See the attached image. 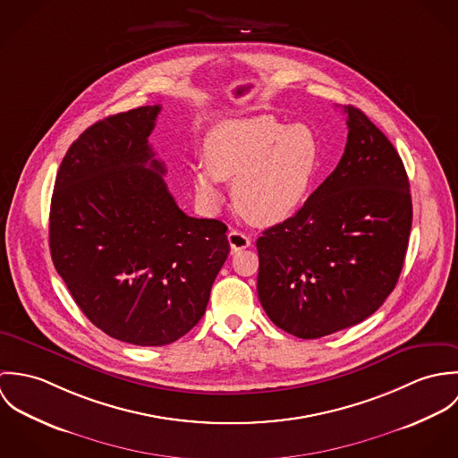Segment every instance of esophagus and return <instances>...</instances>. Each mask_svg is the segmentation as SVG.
Wrapping results in <instances>:
<instances>
[{"label":"esophagus","instance_id":"1","mask_svg":"<svg viewBox=\"0 0 458 458\" xmlns=\"http://www.w3.org/2000/svg\"><path fill=\"white\" fill-rule=\"evenodd\" d=\"M227 240H229V245H231L233 252L243 250V249L250 247V243H252L250 238H249L245 233H242V231H231V233L227 234Z\"/></svg>","mask_w":458,"mask_h":458}]
</instances>
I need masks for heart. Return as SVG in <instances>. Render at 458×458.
<instances>
[{"instance_id":"heart-1","label":"heart","mask_w":458,"mask_h":458,"mask_svg":"<svg viewBox=\"0 0 458 458\" xmlns=\"http://www.w3.org/2000/svg\"><path fill=\"white\" fill-rule=\"evenodd\" d=\"M206 169L194 173L197 196L216 208L218 180L234 182L233 200L250 222L267 225L291 216L305 200L319 165V140L307 125L271 116L227 122L204 142Z\"/></svg>"}]
</instances>
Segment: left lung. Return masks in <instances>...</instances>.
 <instances>
[{
  "label": "left lung",
  "mask_w": 458,
  "mask_h": 458,
  "mask_svg": "<svg viewBox=\"0 0 458 458\" xmlns=\"http://www.w3.org/2000/svg\"><path fill=\"white\" fill-rule=\"evenodd\" d=\"M335 171L258 240V294L267 318L319 338L372 316L400 276L412 224L409 180L388 137L347 106Z\"/></svg>",
  "instance_id": "obj_1"
}]
</instances>
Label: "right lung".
<instances>
[{"instance_id":"right-lung-1","label":"right lung","mask_w":458,"mask_h":458,"mask_svg":"<svg viewBox=\"0 0 458 458\" xmlns=\"http://www.w3.org/2000/svg\"><path fill=\"white\" fill-rule=\"evenodd\" d=\"M160 106L82 131L60 165L49 216L56 271L82 314L133 345H167L196 327L227 259V225L189 216L148 137Z\"/></svg>"}]
</instances>
